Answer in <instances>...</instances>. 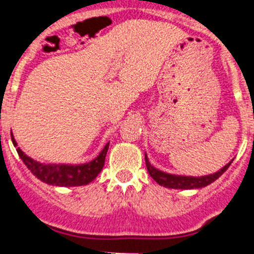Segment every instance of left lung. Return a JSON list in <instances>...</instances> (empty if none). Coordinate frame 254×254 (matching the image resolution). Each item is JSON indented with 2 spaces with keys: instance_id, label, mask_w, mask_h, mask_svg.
<instances>
[{
  "instance_id": "8db88e82",
  "label": "left lung",
  "mask_w": 254,
  "mask_h": 254,
  "mask_svg": "<svg viewBox=\"0 0 254 254\" xmlns=\"http://www.w3.org/2000/svg\"><path fill=\"white\" fill-rule=\"evenodd\" d=\"M145 163H146L147 172H149L150 176L152 177L156 183H159L163 187L167 188H174V190H193V188H202L206 186L211 185L212 182L216 181L229 167L230 164H226L223 169H220L219 172L214 173V174H208V176L203 177H185V176H174V174H168V173H164L161 170L156 169L149 163V159L145 155Z\"/></svg>"
}]
</instances>
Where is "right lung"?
<instances>
[{"instance_id": "right-lung-1", "label": "right lung", "mask_w": 254, "mask_h": 254, "mask_svg": "<svg viewBox=\"0 0 254 254\" xmlns=\"http://www.w3.org/2000/svg\"><path fill=\"white\" fill-rule=\"evenodd\" d=\"M11 140L16 146V141L11 132ZM109 142L104 146L98 158L91 160L90 163L81 164V165H66V164H42L39 161L33 160L17 147L16 151L21 158L22 163L25 164L38 179L52 186L60 187H76V186L89 185L96 178V176L102 172L104 167L105 156H107Z\"/></svg>"}]
</instances>
